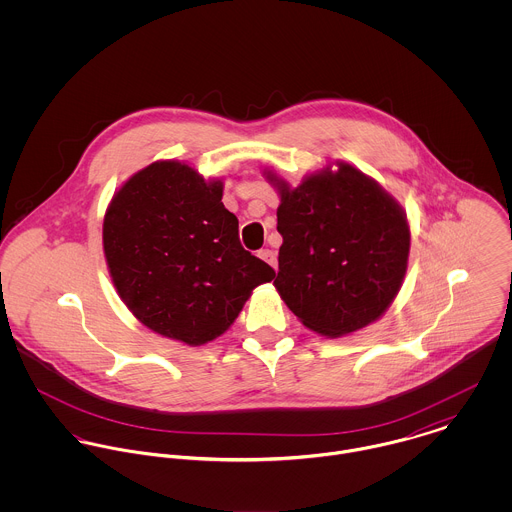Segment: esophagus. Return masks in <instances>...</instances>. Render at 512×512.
<instances>
[{
  "mask_svg": "<svg viewBox=\"0 0 512 512\" xmlns=\"http://www.w3.org/2000/svg\"><path fill=\"white\" fill-rule=\"evenodd\" d=\"M258 256H260L266 264H270L274 270H278V262H276V254H274V250L264 248V250H260V252H258Z\"/></svg>",
  "mask_w": 512,
  "mask_h": 512,
  "instance_id": "obj_1",
  "label": "esophagus"
}]
</instances>
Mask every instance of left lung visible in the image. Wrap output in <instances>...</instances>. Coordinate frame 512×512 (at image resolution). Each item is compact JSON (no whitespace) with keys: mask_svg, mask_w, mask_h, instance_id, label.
<instances>
[{"mask_svg":"<svg viewBox=\"0 0 512 512\" xmlns=\"http://www.w3.org/2000/svg\"><path fill=\"white\" fill-rule=\"evenodd\" d=\"M280 272L274 286L313 333L339 339L378 321L404 284L410 222L402 205L347 161L309 171L297 187L274 169Z\"/></svg>","mask_w":512,"mask_h":512,"instance_id":"obj_1","label":"left lung"}]
</instances>
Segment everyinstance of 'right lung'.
<instances>
[{
    "label": "right lung",
    "mask_w": 512,
    "mask_h": 512,
    "mask_svg": "<svg viewBox=\"0 0 512 512\" xmlns=\"http://www.w3.org/2000/svg\"><path fill=\"white\" fill-rule=\"evenodd\" d=\"M224 181L159 159L114 193L102 222L112 284L153 333L201 347L236 321L276 272L240 246L238 219L222 205Z\"/></svg>",
    "instance_id": "add662e5"
}]
</instances>
